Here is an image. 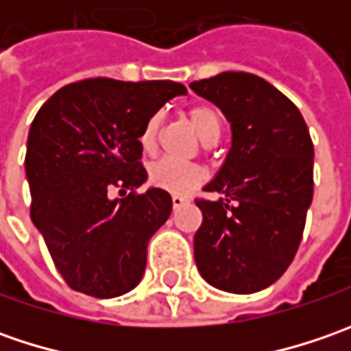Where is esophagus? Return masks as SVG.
<instances>
[{"instance_id": "1", "label": "esophagus", "mask_w": 351, "mask_h": 351, "mask_svg": "<svg viewBox=\"0 0 351 351\" xmlns=\"http://www.w3.org/2000/svg\"><path fill=\"white\" fill-rule=\"evenodd\" d=\"M187 203V199L185 197H180V195H173L171 197V205H173V209H180Z\"/></svg>"}]
</instances>
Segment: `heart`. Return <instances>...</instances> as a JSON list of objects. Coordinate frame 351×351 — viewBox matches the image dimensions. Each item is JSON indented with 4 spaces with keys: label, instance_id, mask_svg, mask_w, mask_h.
<instances>
[{
    "label": "heart",
    "instance_id": "b5f03b06",
    "mask_svg": "<svg viewBox=\"0 0 351 351\" xmlns=\"http://www.w3.org/2000/svg\"><path fill=\"white\" fill-rule=\"evenodd\" d=\"M189 121L205 144L217 142L221 134V117L213 107L197 105L193 109H189ZM160 125H162V117L152 115L142 128L141 146L146 152H152L156 148ZM201 182H203V169L193 164H182L178 160L164 158L150 168V183L158 189L173 193V195H187Z\"/></svg>",
    "mask_w": 351,
    "mask_h": 351
}]
</instances>
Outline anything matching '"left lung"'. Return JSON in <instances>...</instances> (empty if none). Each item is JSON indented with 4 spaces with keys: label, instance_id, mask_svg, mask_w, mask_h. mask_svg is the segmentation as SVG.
I'll list each match as a JSON object with an SVG mask.
<instances>
[{
    "label": "left lung",
    "instance_id": "8db88e82",
    "mask_svg": "<svg viewBox=\"0 0 351 351\" xmlns=\"http://www.w3.org/2000/svg\"><path fill=\"white\" fill-rule=\"evenodd\" d=\"M189 88L230 123V150L195 201L203 223L193 238L201 277L217 289L256 293L285 274L313 203L315 148L301 111L269 82L223 72Z\"/></svg>",
    "mask_w": 351,
    "mask_h": 351
}]
</instances>
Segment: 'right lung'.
I'll use <instances>...</instances> for the list:
<instances>
[{
	"label": "right lung",
	"mask_w": 351,
	"mask_h": 351,
	"mask_svg": "<svg viewBox=\"0 0 351 351\" xmlns=\"http://www.w3.org/2000/svg\"><path fill=\"white\" fill-rule=\"evenodd\" d=\"M185 93L169 80L95 77L58 89L34 117L25 156L31 219L72 289L113 299L141 283L171 197L158 187L134 193L148 180L138 138L164 103Z\"/></svg>",
	"instance_id": "right-lung-1"
}]
</instances>
